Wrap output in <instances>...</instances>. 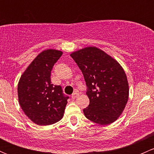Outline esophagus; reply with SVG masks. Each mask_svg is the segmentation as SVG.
Masks as SVG:
<instances>
[{"instance_id": "obj_1", "label": "esophagus", "mask_w": 154, "mask_h": 154, "mask_svg": "<svg viewBox=\"0 0 154 154\" xmlns=\"http://www.w3.org/2000/svg\"><path fill=\"white\" fill-rule=\"evenodd\" d=\"M79 96V93L77 92V91H75V92H74L72 94V95H71V98L72 99H75V98H77V97H78Z\"/></svg>"}]
</instances>
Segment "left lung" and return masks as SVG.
<instances>
[{
  "instance_id": "obj_1",
  "label": "left lung",
  "mask_w": 154,
  "mask_h": 154,
  "mask_svg": "<svg viewBox=\"0 0 154 154\" xmlns=\"http://www.w3.org/2000/svg\"><path fill=\"white\" fill-rule=\"evenodd\" d=\"M84 77L89 105L85 116L101 125L114 122L127 104L129 86L125 71L117 61L101 50L88 47L72 53Z\"/></svg>"
}]
</instances>
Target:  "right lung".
Masks as SVG:
<instances>
[{"label":"right lung","mask_w":154,"mask_h":154,"mask_svg":"<svg viewBox=\"0 0 154 154\" xmlns=\"http://www.w3.org/2000/svg\"><path fill=\"white\" fill-rule=\"evenodd\" d=\"M63 55L56 50L38 54L20 78L18 101L26 116L38 125H50L63 118L69 97L51 83V70Z\"/></svg>","instance_id":"right-lung-1"}]
</instances>
